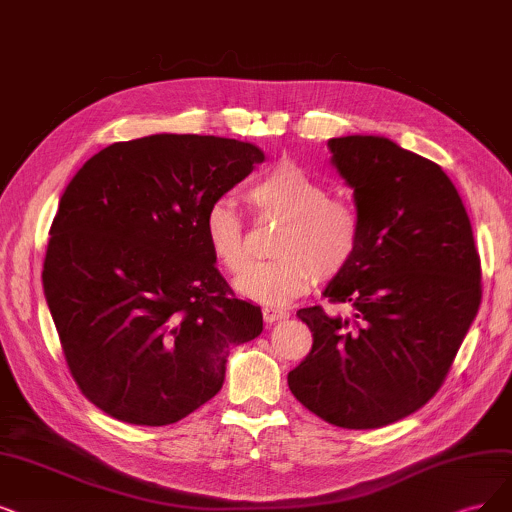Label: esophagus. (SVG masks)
<instances>
[{
	"instance_id": "esophagus-1",
	"label": "esophagus",
	"mask_w": 512,
	"mask_h": 512,
	"mask_svg": "<svg viewBox=\"0 0 512 512\" xmlns=\"http://www.w3.org/2000/svg\"><path fill=\"white\" fill-rule=\"evenodd\" d=\"M285 318H289L287 310L276 308V306H263V320H266V323H276V320H285Z\"/></svg>"
}]
</instances>
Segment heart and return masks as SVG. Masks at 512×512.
Listing matches in <instances>:
<instances>
[{
    "mask_svg": "<svg viewBox=\"0 0 512 512\" xmlns=\"http://www.w3.org/2000/svg\"><path fill=\"white\" fill-rule=\"evenodd\" d=\"M257 206L287 217L278 236V259L253 261L243 271L249 251L244 221L232 202L215 200L206 208L202 230L208 249L227 272H243L236 291L266 306H285L306 293L314 276L342 274L361 244V215L346 198L327 196V187L291 160L266 170L251 187Z\"/></svg>",
    "mask_w": 512,
    "mask_h": 512,
    "instance_id": "heart-1",
    "label": "heart"
}]
</instances>
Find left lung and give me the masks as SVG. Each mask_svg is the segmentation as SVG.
Here are the masks:
<instances>
[{"mask_svg":"<svg viewBox=\"0 0 512 512\" xmlns=\"http://www.w3.org/2000/svg\"><path fill=\"white\" fill-rule=\"evenodd\" d=\"M327 145L354 189L363 234L323 293L348 316L297 312L314 342L289 388L333 426L380 428L424 407L445 382L481 304V259L439 164L373 135Z\"/></svg>","mask_w":512,"mask_h":512,"instance_id":"8db88e82","label":"left lung"}]
</instances>
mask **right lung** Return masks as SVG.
<instances>
[{"label": "right lung", "instance_id": "right-lung-1", "mask_svg": "<svg viewBox=\"0 0 512 512\" xmlns=\"http://www.w3.org/2000/svg\"><path fill=\"white\" fill-rule=\"evenodd\" d=\"M263 160L251 143L164 132L101 149L65 187L44 295L75 384L111 418L179 422L221 390L230 348L263 331L202 230Z\"/></svg>", "mask_w": 512, "mask_h": 512}]
</instances>
